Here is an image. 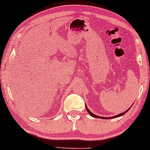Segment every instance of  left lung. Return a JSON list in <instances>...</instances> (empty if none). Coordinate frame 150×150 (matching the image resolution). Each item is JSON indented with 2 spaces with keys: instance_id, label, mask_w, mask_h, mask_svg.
Listing matches in <instances>:
<instances>
[{
  "instance_id": "left-lung-1",
  "label": "left lung",
  "mask_w": 150,
  "mask_h": 150,
  "mask_svg": "<svg viewBox=\"0 0 150 150\" xmlns=\"http://www.w3.org/2000/svg\"><path fill=\"white\" fill-rule=\"evenodd\" d=\"M86 110L87 111H88V112L89 114H90L92 116V117H97V118H98V117H100V118H104V119H106V118H115V117H120V116H122V115H123L125 113H126V112H127V111H128V110H129V109H130V108H128L127 109V110H126L125 112H122V113H120V114H119V115H115V116H113V117H99V116H98V115H96L95 114H93V113H92L90 111V110H88V108H87V106L86 105Z\"/></svg>"
}]
</instances>
